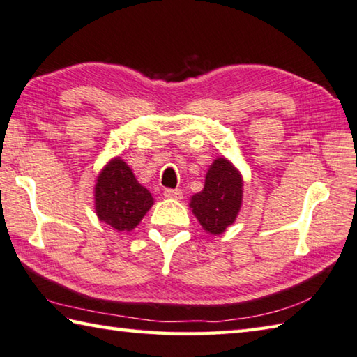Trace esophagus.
I'll return each instance as SVG.
<instances>
[{
	"label": "esophagus",
	"mask_w": 357,
	"mask_h": 357,
	"mask_svg": "<svg viewBox=\"0 0 357 357\" xmlns=\"http://www.w3.org/2000/svg\"><path fill=\"white\" fill-rule=\"evenodd\" d=\"M165 197L167 199H172V200H181L183 199V192H181V190H165Z\"/></svg>",
	"instance_id": "34e87169"
}]
</instances>
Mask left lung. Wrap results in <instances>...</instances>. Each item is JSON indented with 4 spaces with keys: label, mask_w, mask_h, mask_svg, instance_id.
Here are the masks:
<instances>
[{
    "label": "left lung",
    "mask_w": 357,
    "mask_h": 357,
    "mask_svg": "<svg viewBox=\"0 0 357 357\" xmlns=\"http://www.w3.org/2000/svg\"><path fill=\"white\" fill-rule=\"evenodd\" d=\"M241 204V172L224 157L214 160L206 172L204 190L191 197L194 216L205 231L216 236L236 220Z\"/></svg>",
    "instance_id": "1"
}]
</instances>
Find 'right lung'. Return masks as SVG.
I'll return each mask as SVG.
<instances>
[{"label": "right lung", "mask_w": 357, "mask_h": 357, "mask_svg": "<svg viewBox=\"0 0 357 357\" xmlns=\"http://www.w3.org/2000/svg\"><path fill=\"white\" fill-rule=\"evenodd\" d=\"M153 199L138 183L127 163L119 157L110 160L98 176L95 210L99 220L118 231H130L151 210Z\"/></svg>", "instance_id": "right-lung-1"}]
</instances>
